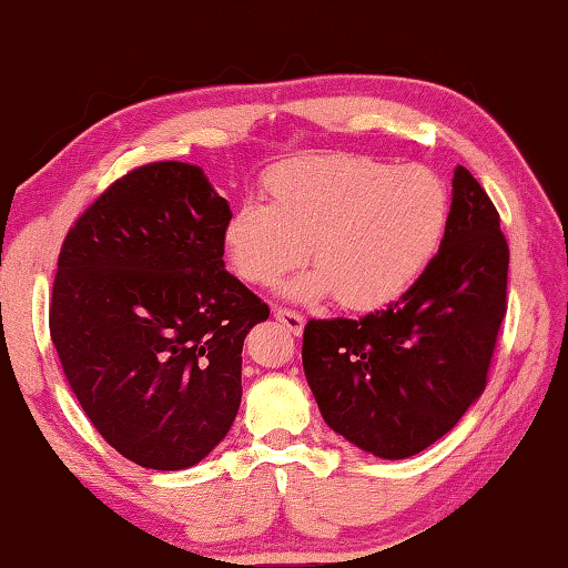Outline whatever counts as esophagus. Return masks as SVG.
Listing matches in <instances>:
<instances>
[{"mask_svg":"<svg viewBox=\"0 0 568 568\" xmlns=\"http://www.w3.org/2000/svg\"><path fill=\"white\" fill-rule=\"evenodd\" d=\"M273 315H275V321H281V323L285 325V328L291 331L293 335H301V333H303L305 321H303L301 313L291 311V307H275Z\"/></svg>","mask_w":568,"mask_h":568,"instance_id":"1","label":"esophagus"}]
</instances>
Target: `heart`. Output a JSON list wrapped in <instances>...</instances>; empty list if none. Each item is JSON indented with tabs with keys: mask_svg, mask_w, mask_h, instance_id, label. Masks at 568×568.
I'll return each instance as SVG.
<instances>
[{
	"mask_svg": "<svg viewBox=\"0 0 568 568\" xmlns=\"http://www.w3.org/2000/svg\"><path fill=\"white\" fill-rule=\"evenodd\" d=\"M271 205L245 200L227 220L240 281L275 285L311 257L287 293H333L345 311H378L410 291L446 233L448 195L426 168L353 155L287 160L265 180Z\"/></svg>",
	"mask_w": 568,
	"mask_h": 568,
	"instance_id": "heart-1",
	"label": "heart"
}]
</instances>
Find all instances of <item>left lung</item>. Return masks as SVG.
<instances>
[{"mask_svg":"<svg viewBox=\"0 0 568 568\" xmlns=\"http://www.w3.org/2000/svg\"><path fill=\"white\" fill-rule=\"evenodd\" d=\"M506 281L501 217L458 165L444 240L410 291L361 321H307L303 368L323 420L378 458L436 444L486 388Z\"/></svg>","mask_w":568,"mask_h":568,"instance_id":"obj_1","label":"left lung"}]
</instances>
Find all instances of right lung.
Segmentation results:
<instances>
[{"instance_id":"1","label":"right lung","mask_w":568,"mask_h":568,"mask_svg":"<svg viewBox=\"0 0 568 568\" xmlns=\"http://www.w3.org/2000/svg\"><path fill=\"white\" fill-rule=\"evenodd\" d=\"M230 215L197 165L150 162L62 243L52 343L92 426L142 468L200 464L237 416L245 335L271 307L225 271Z\"/></svg>"}]
</instances>
